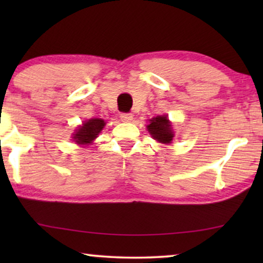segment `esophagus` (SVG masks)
Wrapping results in <instances>:
<instances>
[{
  "mask_svg": "<svg viewBox=\"0 0 263 263\" xmlns=\"http://www.w3.org/2000/svg\"><path fill=\"white\" fill-rule=\"evenodd\" d=\"M121 121L122 122H132L133 121V115L132 114H121Z\"/></svg>",
  "mask_w": 263,
  "mask_h": 263,
  "instance_id": "esophagus-1",
  "label": "esophagus"
}]
</instances>
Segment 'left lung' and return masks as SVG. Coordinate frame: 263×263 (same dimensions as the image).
<instances>
[{
	"label": "left lung",
	"mask_w": 263,
	"mask_h": 263,
	"mask_svg": "<svg viewBox=\"0 0 263 263\" xmlns=\"http://www.w3.org/2000/svg\"><path fill=\"white\" fill-rule=\"evenodd\" d=\"M147 130L149 132L151 136L158 142L168 145L174 139V130H172L171 122L168 121L166 115L164 116H157L149 120V124H147Z\"/></svg>",
	"instance_id": "1"
}]
</instances>
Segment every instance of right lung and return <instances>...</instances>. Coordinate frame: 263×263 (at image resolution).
<instances>
[{
	"instance_id": "obj_1",
	"label": "right lung",
	"mask_w": 263,
	"mask_h": 263,
	"mask_svg": "<svg viewBox=\"0 0 263 263\" xmlns=\"http://www.w3.org/2000/svg\"><path fill=\"white\" fill-rule=\"evenodd\" d=\"M104 125L105 122L102 118H91L84 122L73 134L74 141L79 145H89L103 130Z\"/></svg>"
}]
</instances>
